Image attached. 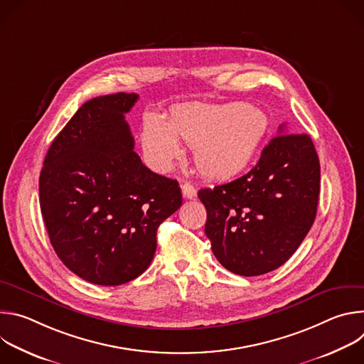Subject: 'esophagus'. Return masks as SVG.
Wrapping results in <instances>:
<instances>
[{"label": "esophagus", "mask_w": 364, "mask_h": 364, "mask_svg": "<svg viewBox=\"0 0 364 364\" xmlns=\"http://www.w3.org/2000/svg\"><path fill=\"white\" fill-rule=\"evenodd\" d=\"M181 193H183V197H184V198H194L196 194H197L194 186H191L190 183L181 184Z\"/></svg>", "instance_id": "34e87169"}]
</instances>
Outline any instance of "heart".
Masks as SVG:
<instances>
[{
  "label": "heart",
  "instance_id": "1",
  "mask_svg": "<svg viewBox=\"0 0 364 364\" xmlns=\"http://www.w3.org/2000/svg\"><path fill=\"white\" fill-rule=\"evenodd\" d=\"M267 132L268 117L259 108L197 103L177 109L168 122L157 114L145 115L141 146L149 167L167 173L183 157V142L194 148L196 166L204 177L225 181L250 166Z\"/></svg>",
  "mask_w": 364,
  "mask_h": 364
}]
</instances>
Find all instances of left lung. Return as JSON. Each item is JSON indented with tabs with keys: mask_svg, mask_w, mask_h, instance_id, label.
<instances>
[{
	"mask_svg": "<svg viewBox=\"0 0 364 364\" xmlns=\"http://www.w3.org/2000/svg\"><path fill=\"white\" fill-rule=\"evenodd\" d=\"M320 161L306 134L278 136L245 176L201 188L205 236L218 261L240 277L268 274L294 255L317 215Z\"/></svg>",
	"mask_w": 364,
	"mask_h": 364,
	"instance_id": "8db88e82",
	"label": "left lung"
}]
</instances>
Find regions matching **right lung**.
Instances as JSON below:
<instances>
[{
  "instance_id": "1",
  "label": "right lung",
  "mask_w": 364,
  "mask_h": 364,
  "mask_svg": "<svg viewBox=\"0 0 364 364\" xmlns=\"http://www.w3.org/2000/svg\"><path fill=\"white\" fill-rule=\"evenodd\" d=\"M136 100L119 92L83 103L50 145L38 180L51 246L73 274L103 287L149 267L159 226L183 203L178 183L134 152L125 114Z\"/></svg>"
}]
</instances>
